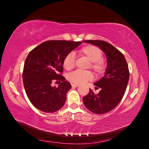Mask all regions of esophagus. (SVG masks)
Wrapping results in <instances>:
<instances>
[{
    "mask_svg": "<svg viewBox=\"0 0 149 149\" xmlns=\"http://www.w3.org/2000/svg\"><path fill=\"white\" fill-rule=\"evenodd\" d=\"M78 86H79V85H78V84H72V87H77Z\"/></svg>",
    "mask_w": 149,
    "mask_h": 149,
    "instance_id": "1",
    "label": "esophagus"
}]
</instances>
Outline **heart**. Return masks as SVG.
Listing matches in <instances>:
<instances>
[{
	"instance_id": "heart-1",
	"label": "heart",
	"mask_w": 149,
	"mask_h": 149,
	"mask_svg": "<svg viewBox=\"0 0 149 149\" xmlns=\"http://www.w3.org/2000/svg\"><path fill=\"white\" fill-rule=\"evenodd\" d=\"M81 56L86 58L91 62L90 68L92 69L97 75H101L106 70V62L101 58L102 52L99 48L93 45H87L79 50ZM63 66L66 70L74 68L75 65V56L72 52H70L63 60ZM68 79L75 84H81L93 79V75L89 71H75L68 75Z\"/></svg>"
}]
</instances>
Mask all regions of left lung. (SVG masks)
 Masks as SVG:
<instances>
[{
    "label": "left lung",
    "mask_w": 149,
    "mask_h": 149,
    "mask_svg": "<svg viewBox=\"0 0 149 149\" xmlns=\"http://www.w3.org/2000/svg\"><path fill=\"white\" fill-rule=\"evenodd\" d=\"M84 42L99 47L107 58L104 77L94 84L96 88L101 90L96 95L90 89L89 93L83 98L88 110L94 114H103L112 110L122 99L129 81V68L123 54L113 45L99 40Z\"/></svg>",
    "instance_id": "left-lung-1"
}]
</instances>
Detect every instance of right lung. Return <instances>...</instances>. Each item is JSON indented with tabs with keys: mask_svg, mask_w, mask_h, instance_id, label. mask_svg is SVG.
Listing matches in <instances>:
<instances>
[{
	"mask_svg": "<svg viewBox=\"0 0 149 149\" xmlns=\"http://www.w3.org/2000/svg\"><path fill=\"white\" fill-rule=\"evenodd\" d=\"M64 40H52L40 44L29 52L25 61L23 83L27 97L37 109L52 113L60 110L66 100L71 84L62 75L63 60L81 44ZM62 81L58 88L54 81Z\"/></svg>",
	"mask_w": 149,
	"mask_h": 149,
	"instance_id": "obj_1",
	"label": "right lung"
}]
</instances>
